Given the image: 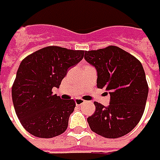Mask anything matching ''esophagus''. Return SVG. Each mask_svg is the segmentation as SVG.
<instances>
[{
  "label": "esophagus",
  "instance_id": "34e87169",
  "mask_svg": "<svg viewBox=\"0 0 160 160\" xmlns=\"http://www.w3.org/2000/svg\"><path fill=\"white\" fill-rule=\"evenodd\" d=\"M84 102H85V101L82 100L81 98H76V99H75V103H76V105H78V106L82 105V104L84 103Z\"/></svg>",
  "mask_w": 160,
  "mask_h": 160
}]
</instances>
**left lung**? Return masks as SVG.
<instances>
[{
	"label": "left lung",
	"instance_id": "obj_1",
	"mask_svg": "<svg viewBox=\"0 0 160 160\" xmlns=\"http://www.w3.org/2000/svg\"><path fill=\"white\" fill-rule=\"evenodd\" d=\"M85 60L96 68L97 87L110 95L108 107L95 102L89 128L105 138H119L132 131L145 110L148 96L146 74L136 58L117 46L85 52Z\"/></svg>",
	"mask_w": 160,
	"mask_h": 160
}]
</instances>
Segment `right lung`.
<instances>
[{
  "label": "right lung",
  "instance_id": "right-lung-1",
  "mask_svg": "<svg viewBox=\"0 0 160 160\" xmlns=\"http://www.w3.org/2000/svg\"><path fill=\"white\" fill-rule=\"evenodd\" d=\"M84 51L48 46L25 58L12 87L15 113L24 128L39 138L58 136L67 129L76 103L52 94L69 69L82 59Z\"/></svg>",
  "mask_w": 160,
  "mask_h": 160
}]
</instances>
